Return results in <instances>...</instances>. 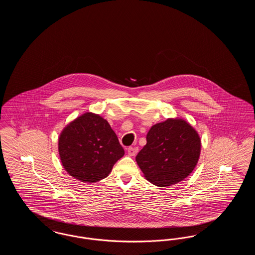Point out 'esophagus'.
I'll list each match as a JSON object with an SVG mask.
<instances>
[{"label": "esophagus", "instance_id": "obj_1", "mask_svg": "<svg viewBox=\"0 0 255 255\" xmlns=\"http://www.w3.org/2000/svg\"><path fill=\"white\" fill-rule=\"evenodd\" d=\"M127 152H128L129 156L133 157V156H135L137 154L138 148L137 147H129V148H127Z\"/></svg>", "mask_w": 255, "mask_h": 255}]
</instances>
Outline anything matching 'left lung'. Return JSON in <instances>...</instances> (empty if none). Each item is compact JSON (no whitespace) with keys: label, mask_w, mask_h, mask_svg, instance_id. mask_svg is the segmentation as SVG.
Masks as SVG:
<instances>
[{"label":"left lung","mask_w":255,"mask_h":255,"mask_svg":"<svg viewBox=\"0 0 255 255\" xmlns=\"http://www.w3.org/2000/svg\"><path fill=\"white\" fill-rule=\"evenodd\" d=\"M146 140L135 161L148 182L160 187L171 186L195 169L202 141L189 122L181 118L167 119L150 128Z\"/></svg>","instance_id":"8db88e82"}]
</instances>
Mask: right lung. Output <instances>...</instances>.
<instances>
[{"label": "right lung", "instance_id": "right-lung-1", "mask_svg": "<svg viewBox=\"0 0 255 255\" xmlns=\"http://www.w3.org/2000/svg\"><path fill=\"white\" fill-rule=\"evenodd\" d=\"M61 163L80 182H97L108 177L124 149L108 122L87 112L67 124L58 137Z\"/></svg>", "mask_w": 255, "mask_h": 255}]
</instances>
